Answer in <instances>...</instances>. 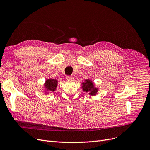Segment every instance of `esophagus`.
I'll use <instances>...</instances> for the list:
<instances>
[{"label":"esophagus","instance_id":"esophagus-1","mask_svg":"<svg viewBox=\"0 0 150 150\" xmlns=\"http://www.w3.org/2000/svg\"><path fill=\"white\" fill-rule=\"evenodd\" d=\"M66 79H67V80H69V81H72V80L74 79L73 77L71 76H66Z\"/></svg>","mask_w":150,"mask_h":150}]
</instances>
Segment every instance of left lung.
<instances>
[{
  "mask_svg": "<svg viewBox=\"0 0 150 150\" xmlns=\"http://www.w3.org/2000/svg\"><path fill=\"white\" fill-rule=\"evenodd\" d=\"M83 91L86 93H88L90 96H95L98 94L99 89L94 84L93 81L91 79H85L83 83H81Z\"/></svg>",
  "mask_w": 150,
  "mask_h": 150,
  "instance_id": "1",
  "label": "left lung"
}]
</instances>
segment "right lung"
Here are the masks:
<instances>
[{
	"instance_id": "right-lung-1",
	"label": "right lung",
	"mask_w": 150,
	"mask_h": 150,
	"mask_svg": "<svg viewBox=\"0 0 150 150\" xmlns=\"http://www.w3.org/2000/svg\"><path fill=\"white\" fill-rule=\"evenodd\" d=\"M58 84V81L52 78H48L44 84V93L48 94L51 92H54L56 90Z\"/></svg>"
}]
</instances>
